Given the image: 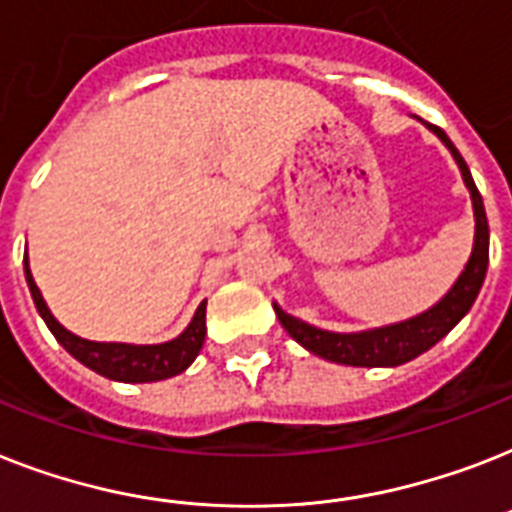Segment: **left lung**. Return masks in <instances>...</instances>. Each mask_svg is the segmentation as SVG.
<instances>
[{
  "label": "left lung",
  "instance_id": "1",
  "mask_svg": "<svg viewBox=\"0 0 512 512\" xmlns=\"http://www.w3.org/2000/svg\"><path fill=\"white\" fill-rule=\"evenodd\" d=\"M421 120V118H418ZM423 126L429 128L431 134L439 136L444 147L450 149V155L455 157L460 168V176L465 181V189L471 191L473 202V220H476V231H473V249L465 268L460 270L458 281L450 286V292L444 294L436 305L429 310L407 318L400 323H389V326L368 328V331H352V334H339V331H326V328L310 326V323L299 321L294 315L284 313L281 307L273 302L278 321L286 328V334L292 336L294 342H299L307 352L323 357L328 363L339 365H357V368H394V365L410 363L413 357L423 355L431 350L439 339L450 334L452 328L458 326L465 318V313L471 310L476 297L481 292V284L486 278V268H489V223H486L484 199H481L479 189L473 184V176L468 165H465L463 155H460L450 136L444 134L442 128L431 126L426 120H421Z\"/></svg>",
  "mask_w": 512,
  "mask_h": 512
}]
</instances>
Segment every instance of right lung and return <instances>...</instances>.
I'll list each match as a JSON object with an SVG mask.
<instances>
[{
  "label": "right lung",
  "instance_id": "1",
  "mask_svg": "<svg viewBox=\"0 0 512 512\" xmlns=\"http://www.w3.org/2000/svg\"><path fill=\"white\" fill-rule=\"evenodd\" d=\"M23 268H26V281L31 289L33 305L44 318L47 328L54 334V339L76 357L78 363L91 368L99 376L112 378V381H126V384H147V381H162V378L178 376L184 373L194 357L199 355L202 344H205V310L207 302L197 307V313L191 318L189 326L170 342L162 344H126V342H91V339H81L73 331L62 326L47 307L44 297H41L39 286L33 281L31 265H28V252L23 257Z\"/></svg>",
  "mask_w": 512,
  "mask_h": 512
}]
</instances>
